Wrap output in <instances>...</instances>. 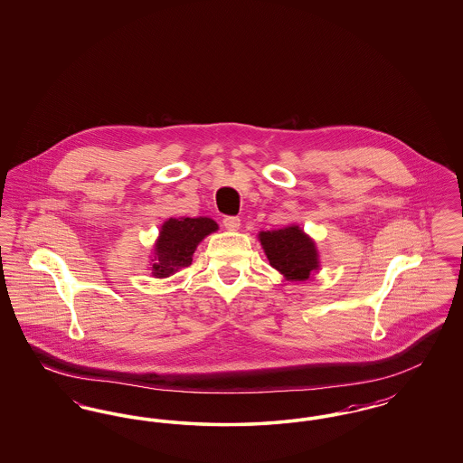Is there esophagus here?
Returning a JSON list of instances; mask_svg holds the SVG:
<instances>
[{
  "label": "esophagus",
  "instance_id": "esophagus-1",
  "mask_svg": "<svg viewBox=\"0 0 463 463\" xmlns=\"http://www.w3.org/2000/svg\"><path fill=\"white\" fill-rule=\"evenodd\" d=\"M222 222H223V227L229 231H238L241 227V221L238 217H225Z\"/></svg>",
  "mask_w": 463,
  "mask_h": 463
}]
</instances>
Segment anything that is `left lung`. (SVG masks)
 <instances>
[{
  "label": "left lung",
  "instance_id": "left-lung-1",
  "mask_svg": "<svg viewBox=\"0 0 463 463\" xmlns=\"http://www.w3.org/2000/svg\"><path fill=\"white\" fill-rule=\"evenodd\" d=\"M269 264L279 270L287 279L306 281L310 272L317 269V251L298 225L279 231L260 232Z\"/></svg>",
  "mask_w": 463,
  "mask_h": 463
}]
</instances>
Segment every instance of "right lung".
Returning a JSON list of instances; mask_svg holds the SVG:
<instances>
[{"label":"right lung","mask_w":463,"mask_h":463,"mask_svg":"<svg viewBox=\"0 0 463 463\" xmlns=\"http://www.w3.org/2000/svg\"><path fill=\"white\" fill-rule=\"evenodd\" d=\"M219 229L217 222L206 217L198 219H170L161 227V236L156 242V278H166L182 267L193 262V253L204 236Z\"/></svg>","instance_id":"obj_1"}]
</instances>
